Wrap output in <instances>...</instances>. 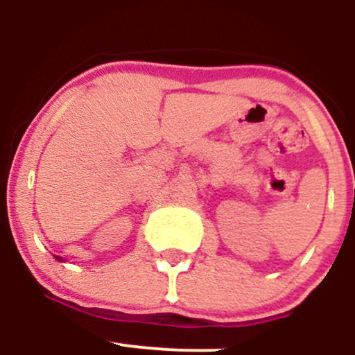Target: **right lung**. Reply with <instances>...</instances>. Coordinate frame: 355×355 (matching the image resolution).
<instances>
[{"instance_id":"1","label":"right lung","mask_w":355,"mask_h":355,"mask_svg":"<svg viewBox=\"0 0 355 355\" xmlns=\"http://www.w3.org/2000/svg\"><path fill=\"white\" fill-rule=\"evenodd\" d=\"M56 259H58V261H62V259H61V257H58V256H56Z\"/></svg>"}]
</instances>
